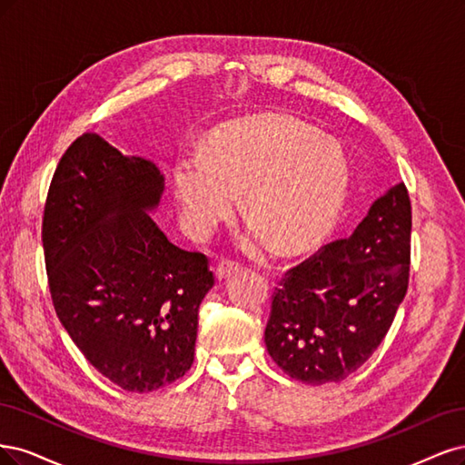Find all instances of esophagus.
Wrapping results in <instances>:
<instances>
[{"label":"esophagus","mask_w":465,"mask_h":465,"mask_svg":"<svg viewBox=\"0 0 465 465\" xmlns=\"http://www.w3.org/2000/svg\"><path fill=\"white\" fill-rule=\"evenodd\" d=\"M237 271H239V266H237L235 262H232V261H222V262L216 266L214 274H216V280L222 282V280H228V278H232L233 274H237Z\"/></svg>","instance_id":"1"}]
</instances>
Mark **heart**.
Instances as JSON below:
<instances>
[{
  "label": "heart",
  "instance_id": "b5f03b06",
  "mask_svg": "<svg viewBox=\"0 0 465 465\" xmlns=\"http://www.w3.org/2000/svg\"><path fill=\"white\" fill-rule=\"evenodd\" d=\"M182 222L194 239L230 220L243 193L251 216L239 247L303 254L332 232L346 203L350 168L341 146L305 122L259 114L216 127L206 151H183L173 166Z\"/></svg>",
  "mask_w": 465,
  "mask_h": 465
}]
</instances>
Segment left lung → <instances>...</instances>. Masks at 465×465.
Wrapping results in <instances>:
<instances>
[{"mask_svg":"<svg viewBox=\"0 0 465 465\" xmlns=\"http://www.w3.org/2000/svg\"><path fill=\"white\" fill-rule=\"evenodd\" d=\"M411 206L396 183L348 239L326 245L283 278L264 343L305 384L348 379L381 346L408 292Z\"/></svg>","mask_w":465,"mask_h":465,"instance_id":"8db88e82","label":"left lung"}]
</instances>
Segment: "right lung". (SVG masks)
Returning a JSON list of instances; mask_svg holds the SVG:
<instances>
[{
	"label": "right lung",
	"instance_id": "1",
	"mask_svg": "<svg viewBox=\"0 0 465 465\" xmlns=\"http://www.w3.org/2000/svg\"><path fill=\"white\" fill-rule=\"evenodd\" d=\"M163 187L154 162L84 133L59 160L44 208L57 319L127 392L158 391L191 369L199 307L214 286L204 254L175 247L151 216Z\"/></svg>",
	"mask_w": 465,
	"mask_h": 465
}]
</instances>
